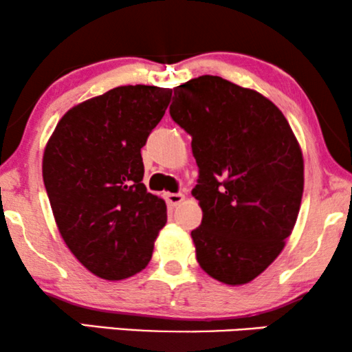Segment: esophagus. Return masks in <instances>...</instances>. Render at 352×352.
Masks as SVG:
<instances>
[{
	"label": "esophagus",
	"mask_w": 352,
	"mask_h": 352,
	"mask_svg": "<svg viewBox=\"0 0 352 352\" xmlns=\"http://www.w3.org/2000/svg\"><path fill=\"white\" fill-rule=\"evenodd\" d=\"M165 199H166L168 205L176 206V205H179L182 200H184V195L182 194H165Z\"/></svg>",
	"instance_id": "34e87169"
}]
</instances>
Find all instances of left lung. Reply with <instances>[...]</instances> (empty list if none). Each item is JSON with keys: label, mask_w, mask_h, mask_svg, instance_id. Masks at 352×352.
I'll return each instance as SVG.
<instances>
[{"label": "left lung", "mask_w": 352, "mask_h": 352, "mask_svg": "<svg viewBox=\"0 0 352 352\" xmlns=\"http://www.w3.org/2000/svg\"><path fill=\"white\" fill-rule=\"evenodd\" d=\"M170 115L190 134L199 166L197 261L228 285L253 280L285 247L300 211L305 168L290 124L256 91L211 75L175 88Z\"/></svg>", "instance_id": "1"}]
</instances>
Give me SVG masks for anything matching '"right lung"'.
<instances>
[{
	"label": "right lung",
	"mask_w": 352,
	"mask_h": 352,
	"mask_svg": "<svg viewBox=\"0 0 352 352\" xmlns=\"http://www.w3.org/2000/svg\"><path fill=\"white\" fill-rule=\"evenodd\" d=\"M171 89L118 86L70 109L43 157V179L59 232L83 266L122 280L147 266L166 205L142 184L141 148Z\"/></svg>",
	"instance_id": "add662e5"
}]
</instances>
